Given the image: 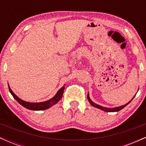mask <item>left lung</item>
<instances>
[{
  "mask_svg": "<svg viewBox=\"0 0 146 146\" xmlns=\"http://www.w3.org/2000/svg\"><path fill=\"white\" fill-rule=\"evenodd\" d=\"M87 98H88V102H90V104L92 106H93L95 107V108H99V109H101V110H104V111H106V112H117V111H119L120 110H121L122 108H124L125 106L128 105V104L132 101V100H130V102H129L128 103L126 104H125V105H123V106H121L116 107V108H106V107H103V106H102L96 104H95L94 102H92L91 100H90L89 96H88V95H87ZM133 98H132V99H133Z\"/></svg>",
  "mask_w": 146,
  "mask_h": 146,
  "instance_id": "obj_1",
  "label": "left lung"
}]
</instances>
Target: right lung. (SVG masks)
I'll return each mask as SVG.
<instances>
[{
    "instance_id": "obj_1",
    "label": "right lung",
    "mask_w": 146,
    "mask_h": 146,
    "mask_svg": "<svg viewBox=\"0 0 146 146\" xmlns=\"http://www.w3.org/2000/svg\"><path fill=\"white\" fill-rule=\"evenodd\" d=\"M8 87H9V90L10 93H11V94L12 95L14 98L20 104L23 106H24L25 108H27V109L32 110H46L47 109V108H50V107H51L52 106L55 105L56 103H58V102L60 101V99L62 98L64 90V86H62L59 90H58V93H56V95H55L53 98L51 99V100H48V101L44 102H40V103H30V102L23 101L21 99L18 98V97L14 94V92L11 90V88H10L9 84H8Z\"/></svg>"
}]
</instances>
